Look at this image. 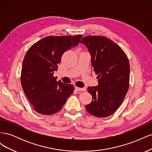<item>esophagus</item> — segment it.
I'll return each mask as SVG.
<instances>
[{"label": "esophagus", "instance_id": "34e87169", "mask_svg": "<svg viewBox=\"0 0 152 152\" xmlns=\"http://www.w3.org/2000/svg\"><path fill=\"white\" fill-rule=\"evenodd\" d=\"M75 89L79 91H86V87H83V88H80V87H75Z\"/></svg>", "mask_w": 152, "mask_h": 152}]
</instances>
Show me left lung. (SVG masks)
<instances>
[{
  "mask_svg": "<svg viewBox=\"0 0 152 152\" xmlns=\"http://www.w3.org/2000/svg\"><path fill=\"white\" fill-rule=\"evenodd\" d=\"M80 43L88 49L98 79V86L87 87L93 99L86 109L95 117H108L120 107L127 93L129 62L123 50L104 37H85Z\"/></svg>",
  "mask_w": 152,
  "mask_h": 152,
  "instance_id": "obj_1",
  "label": "left lung"
}]
</instances>
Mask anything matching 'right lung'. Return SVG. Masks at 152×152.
Returning <instances> with one entry per match:
<instances>
[{"instance_id": "right-lung-1", "label": "right lung", "mask_w": 152, "mask_h": 152, "mask_svg": "<svg viewBox=\"0 0 152 152\" xmlns=\"http://www.w3.org/2000/svg\"><path fill=\"white\" fill-rule=\"evenodd\" d=\"M82 35L49 36L34 44L23 61L21 82L27 98L37 112L54 114L61 110L74 91L72 84L53 77L62 55L79 44Z\"/></svg>"}]
</instances>
